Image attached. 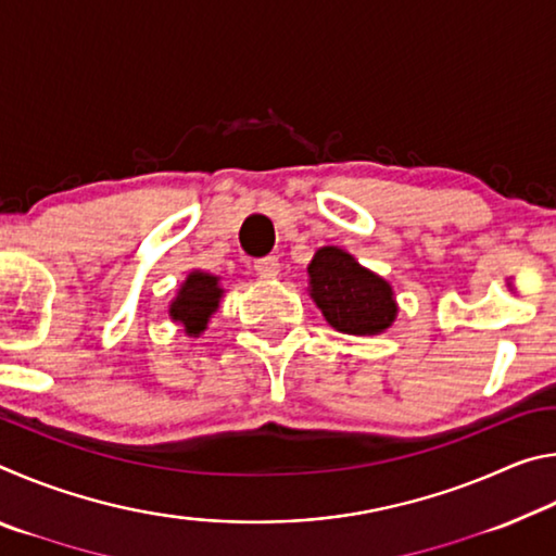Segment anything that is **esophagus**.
Here are the masks:
<instances>
[{"label":"esophagus","mask_w":556,"mask_h":556,"mask_svg":"<svg viewBox=\"0 0 556 556\" xmlns=\"http://www.w3.org/2000/svg\"><path fill=\"white\" fill-rule=\"evenodd\" d=\"M255 269L262 279H275L279 275V260L275 255L262 257L255 262Z\"/></svg>","instance_id":"1"}]
</instances>
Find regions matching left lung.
Masks as SVG:
<instances>
[{"label": "left lung", "instance_id": "obj_1", "mask_svg": "<svg viewBox=\"0 0 556 556\" xmlns=\"http://www.w3.org/2000/svg\"><path fill=\"white\" fill-rule=\"evenodd\" d=\"M308 296L336 331L348 336L384 333L397 318V299L388 279L363 267L336 244L318 248L308 262Z\"/></svg>", "mask_w": 556, "mask_h": 556}]
</instances>
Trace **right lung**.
I'll use <instances>...</instances> for the list:
<instances>
[{
  "instance_id": "right-lung-1",
  "label": "right lung",
  "mask_w": 556,
  "mask_h": 556,
  "mask_svg": "<svg viewBox=\"0 0 556 556\" xmlns=\"http://www.w3.org/2000/svg\"><path fill=\"white\" fill-rule=\"evenodd\" d=\"M225 289L220 287V277L211 271L193 269L188 271L184 285L178 287L176 296L168 304V318L184 326V333L199 338L208 328L213 314L218 312Z\"/></svg>"
}]
</instances>
